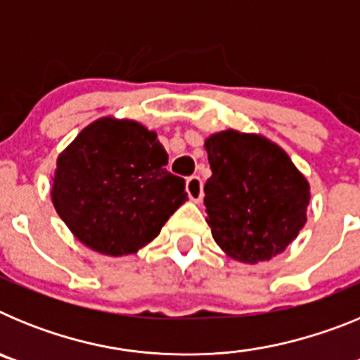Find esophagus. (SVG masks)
<instances>
[{
  "mask_svg": "<svg viewBox=\"0 0 360 360\" xmlns=\"http://www.w3.org/2000/svg\"><path fill=\"white\" fill-rule=\"evenodd\" d=\"M187 196L195 203H200L203 198V182L200 176H189L186 182Z\"/></svg>",
  "mask_w": 360,
  "mask_h": 360,
  "instance_id": "1",
  "label": "esophagus"
}]
</instances>
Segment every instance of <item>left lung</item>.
Instances as JSON below:
<instances>
[{
  "label": "left lung",
  "mask_w": 360,
  "mask_h": 360,
  "mask_svg": "<svg viewBox=\"0 0 360 360\" xmlns=\"http://www.w3.org/2000/svg\"><path fill=\"white\" fill-rule=\"evenodd\" d=\"M205 149L212 176L203 203L216 243L252 265L278 256L307 224V178L262 135L227 129L209 136Z\"/></svg>",
  "instance_id": "left-lung-1"
}]
</instances>
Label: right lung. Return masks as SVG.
Returning <instances> with one entry per match:
<instances>
[{"instance_id":"1","label":"right lung","mask_w":360,"mask_h":360,"mask_svg":"<svg viewBox=\"0 0 360 360\" xmlns=\"http://www.w3.org/2000/svg\"><path fill=\"white\" fill-rule=\"evenodd\" d=\"M165 165L157 133L135 120L98 119L57 158L53 207L91 250L133 254L187 200L186 180Z\"/></svg>"}]
</instances>
